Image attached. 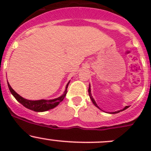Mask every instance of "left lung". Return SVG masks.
Returning a JSON list of instances; mask_svg holds the SVG:
<instances>
[{
	"label": "left lung",
	"mask_w": 151,
	"mask_h": 151,
	"mask_svg": "<svg viewBox=\"0 0 151 151\" xmlns=\"http://www.w3.org/2000/svg\"><path fill=\"white\" fill-rule=\"evenodd\" d=\"M88 93H89V96H90V98H91V101H92V102L93 103V104L95 105L96 106H97V107L98 108H99L98 106V105L96 104V101H95V100L93 99V98L92 97V96H91V86H89V88H88ZM129 106H125L124 108H123V109H121V110H118V111H116V112H111V113L112 114H115V113H118V112H121V111H123V110H125V109H127L128 107H129ZM100 109V108H99Z\"/></svg>",
	"instance_id": "obj_1"
}]
</instances>
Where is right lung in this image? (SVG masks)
Instances as JSON below:
<instances>
[{
  "label": "right lung",
  "mask_w": 151,
  "mask_h": 151,
  "mask_svg": "<svg viewBox=\"0 0 151 151\" xmlns=\"http://www.w3.org/2000/svg\"><path fill=\"white\" fill-rule=\"evenodd\" d=\"M68 83L66 85V91H65L64 93L61 96L58 97L57 99H55L52 100H38V101H30V100L25 99L21 97L19 94L17 93L14 91L12 88V87L10 86V85L8 83V86L9 88L10 92L12 93V95L14 96V98L19 101L20 104H22L24 106H25L26 108H28L29 109H31V110L36 111V112H45V111L49 110V109H51L52 108L55 107L56 106L59 104V103L61 102L63 100V99L66 96L67 93V88H68Z\"/></svg>",
  "instance_id": "1"
}]
</instances>
